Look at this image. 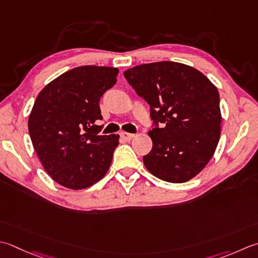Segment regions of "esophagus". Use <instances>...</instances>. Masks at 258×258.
Wrapping results in <instances>:
<instances>
[{"instance_id": "1", "label": "esophagus", "mask_w": 258, "mask_h": 258, "mask_svg": "<svg viewBox=\"0 0 258 258\" xmlns=\"http://www.w3.org/2000/svg\"><path fill=\"white\" fill-rule=\"evenodd\" d=\"M120 135V139L124 140V141H131L134 138V134H131V133H126V132H122L119 134Z\"/></svg>"}]
</instances>
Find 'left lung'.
<instances>
[{"label": "left lung", "mask_w": 258, "mask_h": 258, "mask_svg": "<svg viewBox=\"0 0 258 258\" xmlns=\"http://www.w3.org/2000/svg\"><path fill=\"white\" fill-rule=\"evenodd\" d=\"M124 77L150 105L153 146L143 162L163 181L182 183L208 164L220 138L216 86L194 67L173 61L140 64Z\"/></svg>", "instance_id": "1"}]
</instances>
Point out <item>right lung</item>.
Here are the masks:
<instances>
[{
  "mask_svg": "<svg viewBox=\"0 0 258 258\" xmlns=\"http://www.w3.org/2000/svg\"><path fill=\"white\" fill-rule=\"evenodd\" d=\"M118 69L82 66L40 92L29 116V133L44 170L68 189H85L107 172L118 134L99 135V100L116 84Z\"/></svg>",
  "mask_w": 258,
  "mask_h": 258,
  "instance_id": "1",
  "label": "right lung"
}]
</instances>
